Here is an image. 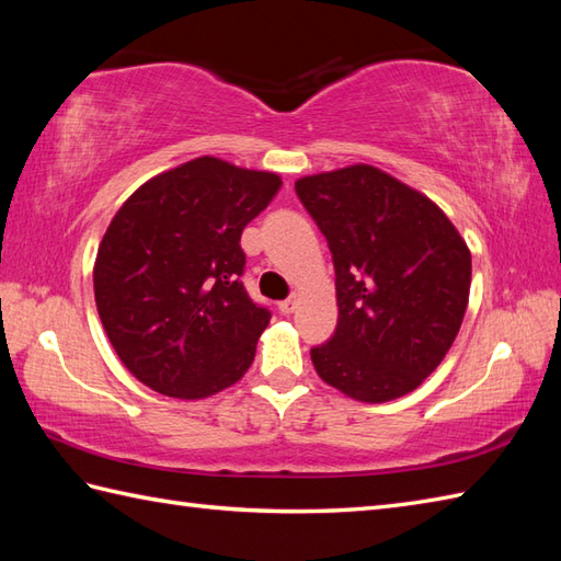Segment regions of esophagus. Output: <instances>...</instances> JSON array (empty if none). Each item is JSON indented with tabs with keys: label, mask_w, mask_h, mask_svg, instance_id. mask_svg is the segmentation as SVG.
<instances>
[{
	"label": "esophagus",
	"mask_w": 561,
	"mask_h": 561,
	"mask_svg": "<svg viewBox=\"0 0 561 561\" xmlns=\"http://www.w3.org/2000/svg\"><path fill=\"white\" fill-rule=\"evenodd\" d=\"M296 296H291V299H284V301H279V313L282 316H289V313H294L296 311Z\"/></svg>",
	"instance_id": "esophagus-1"
}]
</instances>
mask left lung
I'll return each mask as SVG.
<instances>
[{
  "label": "left lung",
  "instance_id": "obj_1",
  "mask_svg": "<svg viewBox=\"0 0 561 561\" xmlns=\"http://www.w3.org/2000/svg\"><path fill=\"white\" fill-rule=\"evenodd\" d=\"M296 195L335 262L337 328L318 376L359 402L408 396L444 362L470 296L472 257L420 190L368 163L304 175Z\"/></svg>",
  "mask_w": 561,
  "mask_h": 561
}]
</instances>
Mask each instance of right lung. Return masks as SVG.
<instances>
[{
	"label": "right lung",
	"mask_w": 561,
	"mask_h": 561,
	"mask_svg": "<svg viewBox=\"0 0 561 561\" xmlns=\"http://www.w3.org/2000/svg\"><path fill=\"white\" fill-rule=\"evenodd\" d=\"M282 178L199 157L149 178L96 253L93 296L125 368L161 396L202 400L243 378L270 311L250 301L241 233Z\"/></svg>",
	"instance_id": "add662e5"
}]
</instances>
